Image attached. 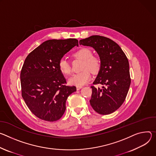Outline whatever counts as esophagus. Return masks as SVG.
I'll return each mask as SVG.
<instances>
[{"label": "esophagus", "mask_w": 156, "mask_h": 156, "mask_svg": "<svg viewBox=\"0 0 156 156\" xmlns=\"http://www.w3.org/2000/svg\"><path fill=\"white\" fill-rule=\"evenodd\" d=\"M82 87V86H77V87H76V89H77V90H80Z\"/></svg>", "instance_id": "esophagus-1"}]
</instances>
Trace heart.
Returning <instances> with one entry per match:
<instances>
[{"label":"heart","instance_id":"heart-1","mask_svg":"<svg viewBox=\"0 0 156 156\" xmlns=\"http://www.w3.org/2000/svg\"><path fill=\"white\" fill-rule=\"evenodd\" d=\"M74 57L83 61L81 70L80 73L74 74L68 79L69 84L82 86L87 83L91 78L90 72L93 74H97L101 69L100 59L93 55L92 51L87 48H82L74 53ZM58 68L60 72L66 75L69 76L71 74L72 70L70 64L64 58H62L58 62Z\"/></svg>","mask_w":156,"mask_h":156}]
</instances>
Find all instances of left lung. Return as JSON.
<instances>
[{"label": "left lung", "mask_w": 156, "mask_h": 156, "mask_svg": "<svg viewBox=\"0 0 156 156\" xmlns=\"http://www.w3.org/2000/svg\"><path fill=\"white\" fill-rule=\"evenodd\" d=\"M79 44L94 48L101 64L93 83L103 86L101 89L91 86L90 105L99 114L112 113L123 104L129 90L131 77L128 58L116 43L105 37L93 35L80 40Z\"/></svg>", "instance_id": "left-lung-1"}]
</instances>
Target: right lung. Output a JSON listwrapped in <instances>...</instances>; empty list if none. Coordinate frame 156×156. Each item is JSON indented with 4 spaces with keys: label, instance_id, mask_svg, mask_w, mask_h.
Segmentation results:
<instances>
[{
    "label": "right lung",
    "instance_id": "add662e5",
    "mask_svg": "<svg viewBox=\"0 0 156 156\" xmlns=\"http://www.w3.org/2000/svg\"><path fill=\"white\" fill-rule=\"evenodd\" d=\"M78 40H49L32 51L26 58L20 73L22 96L29 110L38 118L55 122L66 110L69 95L75 86L66 85L58 62Z\"/></svg>",
    "mask_w": 156,
    "mask_h": 156
}]
</instances>
